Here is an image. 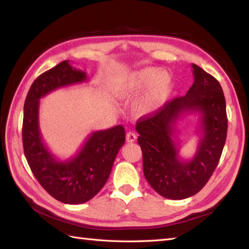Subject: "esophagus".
I'll use <instances>...</instances> for the list:
<instances>
[{
  "label": "esophagus",
  "instance_id": "34e87169",
  "mask_svg": "<svg viewBox=\"0 0 249 249\" xmlns=\"http://www.w3.org/2000/svg\"><path fill=\"white\" fill-rule=\"evenodd\" d=\"M137 139V134L134 131H129V133L126 135V141L127 142H134Z\"/></svg>",
  "mask_w": 249,
  "mask_h": 249
}]
</instances>
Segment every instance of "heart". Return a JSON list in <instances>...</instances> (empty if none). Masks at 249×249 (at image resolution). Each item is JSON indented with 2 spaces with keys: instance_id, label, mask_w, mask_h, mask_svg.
Returning <instances> with one entry per match:
<instances>
[{
  "instance_id": "obj_1",
  "label": "heart",
  "mask_w": 249,
  "mask_h": 249,
  "mask_svg": "<svg viewBox=\"0 0 249 249\" xmlns=\"http://www.w3.org/2000/svg\"><path fill=\"white\" fill-rule=\"evenodd\" d=\"M172 89L173 79L170 73L152 66L126 73L116 79L113 84V92L120 99L131 98L145 89L134 106L139 116L160 110L170 96Z\"/></svg>"
}]
</instances>
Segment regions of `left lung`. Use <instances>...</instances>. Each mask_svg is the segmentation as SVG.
<instances>
[{"label":"left lung","mask_w":249,"mask_h":249,"mask_svg":"<svg viewBox=\"0 0 249 249\" xmlns=\"http://www.w3.org/2000/svg\"><path fill=\"white\" fill-rule=\"evenodd\" d=\"M194 83L186 95L169 100L136 124L143 156V173L160 196L182 200L199 193L217 167L228 128L226 99L219 82L192 64ZM199 114L200 137L195 155L183 160L175 141L176 122L183 115Z\"/></svg>","instance_id":"1"}]
</instances>
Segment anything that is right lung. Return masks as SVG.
Wrapping results in <instances>:
<instances>
[{"label":"right lung","instance_id":"1","mask_svg":"<svg viewBox=\"0 0 249 249\" xmlns=\"http://www.w3.org/2000/svg\"><path fill=\"white\" fill-rule=\"evenodd\" d=\"M86 71L63 61L35 79L23 108L22 142L26 160L37 181L54 199L80 204L96 196L107 182L116 155L125 142L122 125L94 131L70 160H59L41 138L39 100L56 89L88 81Z\"/></svg>","mask_w":249,"mask_h":249}]
</instances>
